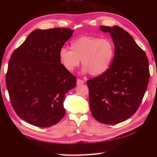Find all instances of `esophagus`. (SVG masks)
Masks as SVG:
<instances>
[{"label":"esophagus","instance_id":"34e87169","mask_svg":"<svg viewBox=\"0 0 157 157\" xmlns=\"http://www.w3.org/2000/svg\"><path fill=\"white\" fill-rule=\"evenodd\" d=\"M84 83V82L82 80V79H77V85H81V84H83Z\"/></svg>","mask_w":157,"mask_h":157}]
</instances>
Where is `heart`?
Masks as SVG:
<instances>
[{"label": "heart", "instance_id": "1", "mask_svg": "<svg viewBox=\"0 0 157 157\" xmlns=\"http://www.w3.org/2000/svg\"><path fill=\"white\" fill-rule=\"evenodd\" d=\"M71 49L61 48L59 59L68 71L78 67L82 59L83 73L99 76L108 71L114 56V44L110 39L82 36L71 42Z\"/></svg>", "mask_w": 157, "mask_h": 157}]
</instances>
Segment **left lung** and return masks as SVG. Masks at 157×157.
I'll return each mask as SVG.
<instances>
[{"label":"left lung","mask_w":157,"mask_h":157,"mask_svg":"<svg viewBox=\"0 0 157 157\" xmlns=\"http://www.w3.org/2000/svg\"><path fill=\"white\" fill-rule=\"evenodd\" d=\"M110 33L115 55L108 71L87 81L93 117L105 124H116L137 111L148 84V60L145 52L123 28L101 26Z\"/></svg>","instance_id":"1"}]
</instances>
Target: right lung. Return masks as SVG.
<instances>
[{"mask_svg":"<svg viewBox=\"0 0 157 157\" xmlns=\"http://www.w3.org/2000/svg\"><path fill=\"white\" fill-rule=\"evenodd\" d=\"M73 33L36 29L11 56L6 75L10 101L17 115L33 125L48 128L65 115V96L77 78L61 63L59 51Z\"/></svg>","mask_w":157,"mask_h":157,"instance_id":"right-lung-1","label":"right lung"}]
</instances>
